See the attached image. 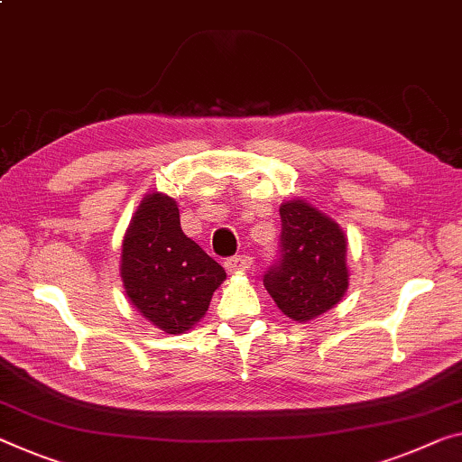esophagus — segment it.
<instances>
[{"label":"esophagus","mask_w":462,"mask_h":462,"mask_svg":"<svg viewBox=\"0 0 462 462\" xmlns=\"http://www.w3.org/2000/svg\"><path fill=\"white\" fill-rule=\"evenodd\" d=\"M252 255L250 254H239V255H231V258H226L225 266L229 268L231 273H241V271H247V268H252Z\"/></svg>","instance_id":"1"}]
</instances>
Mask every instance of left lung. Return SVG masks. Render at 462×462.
Here are the masks:
<instances>
[{
  "label": "left lung",
  "instance_id": "1",
  "mask_svg": "<svg viewBox=\"0 0 462 462\" xmlns=\"http://www.w3.org/2000/svg\"><path fill=\"white\" fill-rule=\"evenodd\" d=\"M346 239L335 221L301 200L281 207L279 255L264 287L282 314L308 322L340 301L349 287Z\"/></svg>",
  "mask_w": 462,
  "mask_h": 462
}]
</instances>
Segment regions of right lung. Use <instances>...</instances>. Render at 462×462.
Returning <instances> with one entry per match:
<instances>
[{
  "instance_id": "right-lung-1",
  "label": "right lung",
  "mask_w": 462,
  "mask_h": 462,
  "mask_svg": "<svg viewBox=\"0 0 462 462\" xmlns=\"http://www.w3.org/2000/svg\"><path fill=\"white\" fill-rule=\"evenodd\" d=\"M225 276L223 266L181 231L173 198L151 194L142 200L124 239L122 279L146 320L169 335L189 330L207 314Z\"/></svg>"
}]
</instances>
